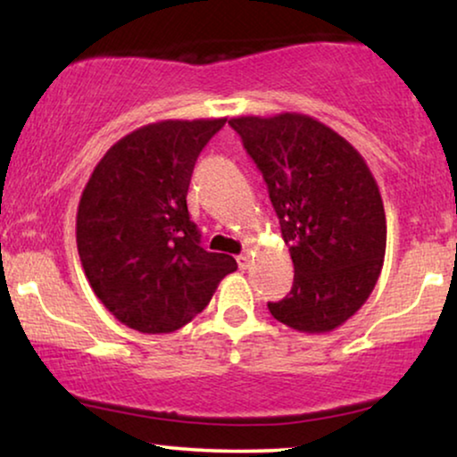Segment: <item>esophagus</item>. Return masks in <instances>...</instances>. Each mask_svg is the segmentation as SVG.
<instances>
[{
  "label": "esophagus",
  "instance_id": "34e87169",
  "mask_svg": "<svg viewBox=\"0 0 457 457\" xmlns=\"http://www.w3.org/2000/svg\"><path fill=\"white\" fill-rule=\"evenodd\" d=\"M252 262H253V258H252V253H249V252H243V253L237 255V264H239L241 270H247V268L252 266Z\"/></svg>",
  "mask_w": 457,
  "mask_h": 457
}]
</instances>
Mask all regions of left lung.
I'll use <instances>...</instances> for the list:
<instances>
[{"mask_svg":"<svg viewBox=\"0 0 457 457\" xmlns=\"http://www.w3.org/2000/svg\"><path fill=\"white\" fill-rule=\"evenodd\" d=\"M268 185L295 277L268 303L299 333H328L349 320L377 285L386 218L366 160L316 118L285 112L230 118Z\"/></svg>","mask_w":457,"mask_h":457,"instance_id":"8db88e82","label":"left lung"}]
</instances>
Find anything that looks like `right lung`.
<instances>
[{"instance_id":"right-lung-1","label":"right lung","mask_w":457,"mask_h":457,"mask_svg":"<svg viewBox=\"0 0 457 457\" xmlns=\"http://www.w3.org/2000/svg\"><path fill=\"white\" fill-rule=\"evenodd\" d=\"M227 118L160 120L112 145L87 180L77 212L85 277L116 320L174 333L237 270L233 255L199 245L187 210L193 166Z\"/></svg>"}]
</instances>
